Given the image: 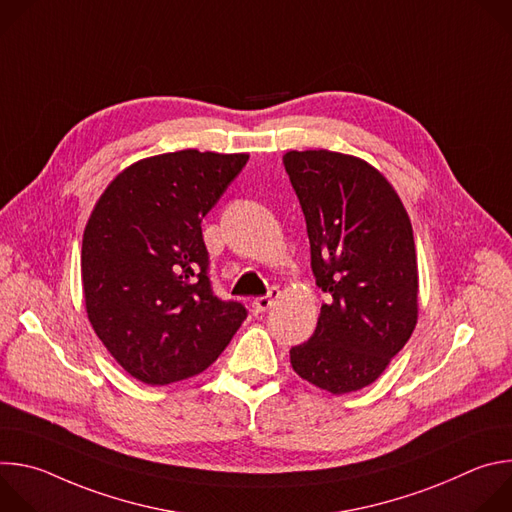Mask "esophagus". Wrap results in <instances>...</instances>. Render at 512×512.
Wrapping results in <instances>:
<instances>
[{
    "label": "esophagus",
    "instance_id": "obj_1",
    "mask_svg": "<svg viewBox=\"0 0 512 512\" xmlns=\"http://www.w3.org/2000/svg\"><path fill=\"white\" fill-rule=\"evenodd\" d=\"M281 296V291H279V287H271L269 289V294L267 296H263V298H257L255 302H253V308H255V312H267L275 302H277V298Z\"/></svg>",
    "mask_w": 512,
    "mask_h": 512
}]
</instances>
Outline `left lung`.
Segmentation results:
<instances>
[{
  "instance_id": "8db88e82",
  "label": "left lung",
  "mask_w": 512,
  "mask_h": 512,
  "mask_svg": "<svg viewBox=\"0 0 512 512\" xmlns=\"http://www.w3.org/2000/svg\"><path fill=\"white\" fill-rule=\"evenodd\" d=\"M283 166L308 227L316 285L328 294L312 338L289 350L308 383L344 395L375 383L417 324V255L407 210L360 158L306 150Z\"/></svg>"
}]
</instances>
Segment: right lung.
<instances>
[{"mask_svg": "<svg viewBox=\"0 0 512 512\" xmlns=\"http://www.w3.org/2000/svg\"><path fill=\"white\" fill-rule=\"evenodd\" d=\"M247 154L182 150L125 168L97 200L83 235L89 322L145 385L190 379L221 356L247 310L212 294L202 218Z\"/></svg>", "mask_w": 512, "mask_h": 512, "instance_id": "add662e5", "label": "right lung"}]
</instances>
